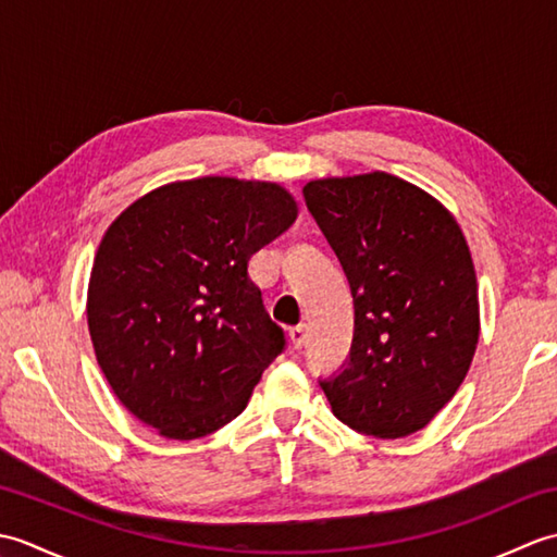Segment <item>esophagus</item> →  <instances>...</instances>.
<instances>
[{"instance_id":"esophagus-1","label":"esophagus","mask_w":557,"mask_h":557,"mask_svg":"<svg viewBox=\"0 0 557 557\" xmlns=\"http://www.w3.org/2000/svg\"><path fill=\"white\" fill-rule=\"evenodd\" d=\"M289 339H292L294 349H301L306 345V339H309V327H306L304 323L289 327Z\"/></svg>"}]
</instances>
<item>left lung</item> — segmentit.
Here are the masks:
<instances>
[{"label":"left lung","instance_id":"left-lung-1","mask_svg":"<svg viewBox=\"0 0 557 557\" xmlns=\"http://www.w3.org/2000/svg\"><path fill=\"white\" fill-rule=\"evenodd\" d=\"M304 198L349 280L347 369L321 381L349 429L395 441L455 397L479 345L469 244L441 200L395 174L327 176Z\"/></svg>","mask_w":557,"mask_h":557}]
</instances>
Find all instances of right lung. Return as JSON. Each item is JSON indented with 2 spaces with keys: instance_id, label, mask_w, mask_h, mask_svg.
I'll use <instances>...</instances> for the list:
<instances>
[{
  "instance_id": "1",
  "label": "right lung",
  "mask_w": 557,
  "mask_h": 557,
  "mask_svg": "<svg viewBox=\"0 0 557 557\" xmlns=\"http://www.w3.org/2000/svg\"><path fill=\"white\" fill-rule=\"evenodd\" d=\"M285 186L200 176L152 188L116 218L88 282V330L122 405L170 441L239 417L285 349L248 260L292 227Z\"/></svg>"
}]
</instances>
